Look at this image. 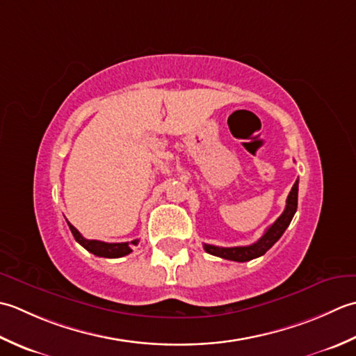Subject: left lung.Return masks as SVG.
I'll list each match as a JSON object with an SVG mask.
<instances>
[{"instance_id": "1", "label": "left lung", "mask_w": 356, "mask_h": 356, "mask_svg": "<svg viewBox=\"0 0 356 356\" xmlns=\"http://www.w3.org/2000/svg\"><path fill=\"white\" fill-rule=\"evenodd\" d=\"M296 207H298V179H296L292 191L289 193L284 212H282L280 218L264 232V235L261 236L257 243H253L250 245H239V248H218V245L204 244V250L210 253V255L230 261H238V263H244V261H250L253 258L264 255V253L278 241L281 235L284 234V230L289 227L290 221L293 218Z\"/></svg>"}]
</instances>
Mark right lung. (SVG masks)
I'll return each mask as SVG.
<instances>
[{"instance_id": "1", "label": "right lung", "mask_w": 356, "mask_h": 356, "mask_svg": "<svg viewBox=\"0 0 356 356\" xmlns=\"http://www.w3.org/2000/svg\"><path fill=\"white\" fill-rule=\"evenodd\" d=\"M67 224L72 235H74V238L76 239V243L81 244L86 250H89L97 257H104V258L124 257L132 252V244L134 245L138 244V239H134L132 243H104V241H97V239H86L69 221Z\"/></svg>"}]
</instances>
